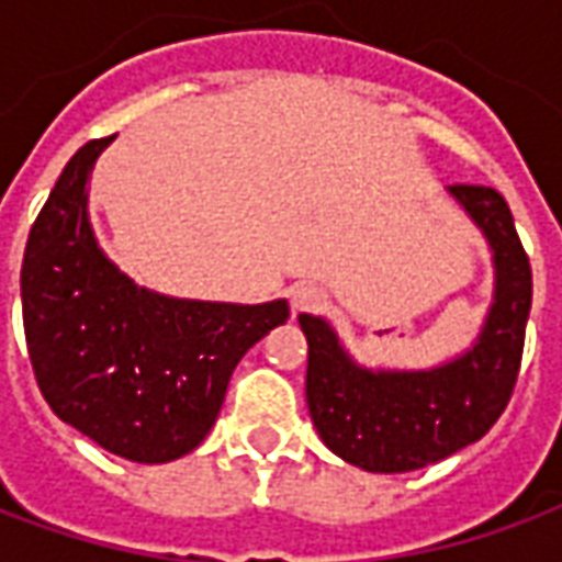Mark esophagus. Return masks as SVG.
<instances>
[{
    "instance_id": "obj_1",
    "label": "esophagus",
    "mask_w": 562,
    "mask_h": 562,
    "mask_svg": "<svg viewBox=\"0 0 562 562\" xmlns=\"http://www.w3.org/2000/svg\"><path fill=\"white\" fill-rule=\"evenodd\" d=\"M325 304V292L318 285H310V282H301L292 289V310L294 313H313L318 306Z\"/></svg>"
}]
</instances>
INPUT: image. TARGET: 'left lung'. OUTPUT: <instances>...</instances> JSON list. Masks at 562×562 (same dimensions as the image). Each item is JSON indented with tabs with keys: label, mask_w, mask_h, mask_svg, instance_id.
<instances>
[{
	"label": "left lung",
	"mask_w": 562,
	"mask_h": 562,
	"mask_svg": "<svg viewBox=\"0 0 562 562\" xmlns=\"http://www.w3.org/2000/svg\"><path fill=\"white\" fill-rule=\"evenodd\" d=\"M448 195L470 213L494 252V304L479 340L430 370L355 364L325 318L301 316L306 406L322 442L367 472H409L482 439L512 401L532 304L530 258L506 198L491 186L454 183Z\"/></svg>",
	"instance_id": "left-lung-1"
}]
</instances>
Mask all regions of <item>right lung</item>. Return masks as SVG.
I'll return each instance as SVG.
<instances>
[{"label":"right lung","instance_id":"add662e5","mask_svg":"<svg viewBox=\"0 0 562 562\" xmlns=\"http://www.w3.org/2000/svg\"><path fill=\"white\" fill-rule=\"evenodd\" d=\"M114 138L68 159L32 225L23 330L44 401L104 451L168 463L216 424L234 367L289 304H213L140 289L108 261L87 213L92 165Z\"/></svg>","mask_w":562,"mask_h":562}]
</instances>
